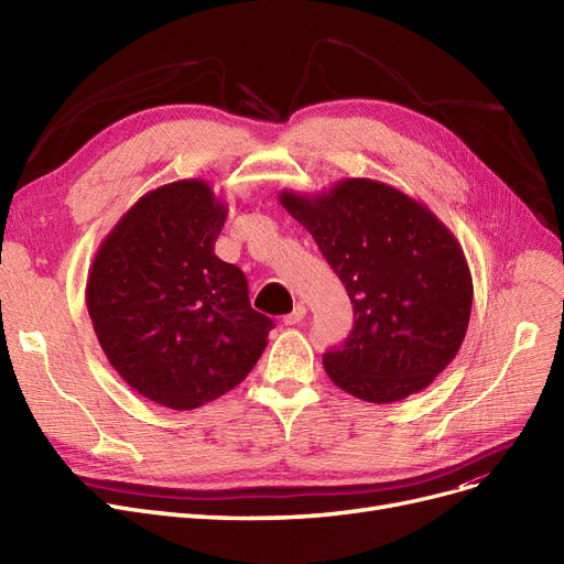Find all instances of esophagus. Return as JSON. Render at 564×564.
Here are the masks:
<instances>
[{
	"label": "esophagus",
	"instance_id": "1",
	"mask_svg": "<svg viewBox=\"0 0 564 564\" xmlns=\"http://www.w3.org/2000/svg\"><path fill=\"white\" fill-rule=\"evenodd\" d=\"M304 317H306V306H304V304H297V306H294L292 313H288V315L283 317V322L290 324V327H292V324H300Z\"/></svg>",
	"mask_w": 564,
	"mask_h": 564
}]
</instances>
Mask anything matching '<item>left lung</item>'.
Here are the masks:
<instances>
[{
  "instance_id": "1",
  "label": "left lung",
  "mask_w": 564,
  "mask_h": 564,
  "mask_svg": "<svg viewBox=\"0 0 564 564\" xmlns=\"http://www.w3.org/2000/svg\"><path fill=\"white\" fill-rule=\"evenodd\" d=\"M354 304V327L324 370L345 393L389 404L421 393L457 357L473 279L457 237L427 205L370 177L329 192L283 189Z\"/></svg>"
}]
</instances>
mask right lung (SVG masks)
<instances>
[{"label":"right lung","mask_w":564,"mask_h":564,"mask_svg":"<svg viewBox=\"0 0 564 564\" xmlns=\"http://www.w3.org/2000/svg\"><path fill=\"white\" fill-rule=\"evenodd\" d=\"M228 207L198 177L143 194L102 240L86 308L105 357L130 387L187 411L240 383L274 322L247 276L215 256Z\"/></svg>","instance_id":"obj_1"}]
</instances>
